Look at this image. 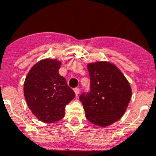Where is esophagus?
Segmentation results:
<instances>
[{"instance_id": "obj_1", "label": "esophagus", "mask_w": 156, "mask_h": 156, "mask_svg": "<svg viewBox=\"0 0 156 156\" xmlns=\"http://www.w3.org/2000/svg\"><path fill=\"white\" fill-rule=\"evenodd\" d=\"M73 90H74V93H75V94H76V96H78V95H79V93H80V89L79 88H75Z\"/></svg>"}]
</instances>
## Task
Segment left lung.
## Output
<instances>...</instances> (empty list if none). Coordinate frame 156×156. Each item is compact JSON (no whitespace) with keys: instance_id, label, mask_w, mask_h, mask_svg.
<instances>
[{"instance_id":"8db88e82","label":"left lung","mask_w":156,"mask_h":156,"mask_svg":"<svg viewBox=\"0 0 156 156\" xmlns=\"http://www.w3.org/2000/svg\"><path fill=\"white\" fill-rule=\"evenodd\" d=\"M90 93L80 96L86 117L100 127L110 126L124 115L132 97L129 83L113 63L98 61L88 63Z\"/></svg>"}]
</instances>
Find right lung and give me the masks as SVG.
Here are the masks:
<instances>
[{
    "label": "right lung",
    "instance_id": "right-lung-1",
    "mask_svg": "<svg viewBox=\"0 0 156 156\" xmlns=\"http://www.w3.org/2000/svg\"><path fill=\"white\" fill-rule=\"evenodd\" d=\"M61 62L44 59L32 66L25 79L23 93L28 108L41 122L52 123L65 115V107L75 97L59 74Z\"/></svg>",
    "mask_w": 156,
    "mask_h": 156
}]
</instances>
